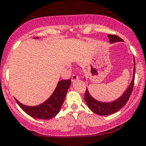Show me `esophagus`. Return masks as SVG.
I'll return each mask as SVG.
<instances>
[{"instance_id":"esophagus-1","label":"esophagus","mask_w":146,"mask_h":146,"mask_svg":"<svg viewBox=\"0 0 146 146\" xmlns=\"http://www.w3.org/2000/svg\"><path fill=\"white\" fill-rule=\"evenodd\" d=\"M78 79H79V76L78 75H77L76 74H73L72 75V78H71L72 82H75V80H78Z\"/></svg>"}]
</instances>
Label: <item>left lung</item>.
<instances>
[{
	"label": "left lung",
	"instance_id": "1",
	"mask_svg": "<svg viewBox=\"0 0 146 146\" xmlns=\"http://www.w3.org/2000/svg\"><path fill=\"white\" fill-rule=\"evenodd\" d=\"M108 37L110 38V43H115L117 41H122L123 40L118 36L115 35H108ZM134 60V68H133V79L131 80V84L126 89V90L123 93L122 96L119 99H117L115 101L110 103H103V102L98 101L96 99H94L92 96L90 95L88 92V90L86 88L85 92V96L84 99L86 102L88 106L91 110L94 113L100 115H106L113 114L115 112L122 108L126 103H127L128 100L129 99L130 96L132 93L133 86H134L135 82V58Z\"/></svg>",
	"mask_w": 146,
	"mask_h": 146
}]
</instances>
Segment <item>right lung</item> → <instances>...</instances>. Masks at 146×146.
I'll use <instances>...</instances> for the list:
<instances>
[{"label": "right lung", "mask_w": 146, "mask_h": 146, "mask_svg": "<svg viewBox=\"0 0 146 146\" xmlns=\"http://www.w3.org/2000/svg\"><path fill=\"white\" fill-rule=\"evenodd\" d=\"M37 38V37H36ZM71 85V79L58 82L55 90L44 103L36 106H27L14 98L19 106L30 116L34 118L49 120L57 115L65 99L67 90Z\"/></svg>", "instance_id": "add662e5"}]
</instances>
